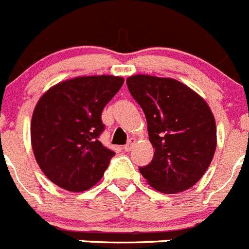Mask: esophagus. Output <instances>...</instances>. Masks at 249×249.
I'll use <instances>...</instances> for the list:
<instances>
[{
  "mask_svg": "<svg viewBox=\"0 0 249 249\" xmlns=\"http://www.w3.org/2000/svg\"><path fill=\"white\" fill-rule=\"evenodd\" d=\"M134 144H136V138H131V140L128 141V143H127V144L123 147V149L126 150V152H129V150L133 148Z\"/></svg>",
  "mask_w": 249,
  "mask_h": 249,
  "instance_id": "1",
  "label": "esophagus"
}]
</instances>
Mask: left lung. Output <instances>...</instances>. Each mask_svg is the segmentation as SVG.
Wrapping results in <instances>:
<instances>
[{
  "label": "left lung",
  "mask_w": 249,
  "mask_h": 249,
  "mask_svg": "<svg viewBox=\"0 0 249 249\" xmlns=\"http://www.w3.org/2000/svg\"><path fill=\"white\" fill-rule=\"evenodd\" d=\"M127 86L147 118L154 157L140 168L147 182L163 194L185 191L199 181L215 156L217 136L207 102L172 77L137 74Z\"/></svg>",
  "instance_id": "left-lung-1"
}]
</instances>
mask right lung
Listing matches in <instances>:
<instances>
[{"instance_id":"add662e5","label":"right lung","mask_w":249,"mask_h":249,"mask_svg":"<svg viewBox=\"0 0 249 249\" xmlns=\"http://www.w3.org/2000/svg\"><path fill=\"white\" fill-rule=\"evenodd\" d=\"M123 83L113 75L77 76L55 84L38 100L32 149L45 177L59 188L81 193L104 177L115 153L99 141L101 113Z\"/></svg>"}]
</instances>
